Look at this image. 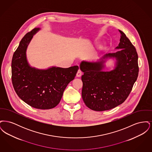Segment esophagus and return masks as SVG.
<instances>
[{
    "label": "esophagus",
    "mask_w": 152,
    "mask_h": 152,
    "mask_svg": "<svg viewBox=\"0 0 152 152\" xmlns=\"http://www.w3.org/2000/svg\"><path fill=\"white\" fill-rule=\"evenodd\" d=\"M82 73H83L81 72V71L79 69L78 71H77V72L76 73V76L78 77H80V76L82 75Z\"/></svg>",
    "instance_id": "34e87169"
}]
</instances>
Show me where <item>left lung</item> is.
I'll list each match as a JSON object with an SVG mask.
<instances>
[{"label": "left lung", "mask_w": 152, "mask_h": 152, "mask_svg": "<svg viewBox=\"0 0 152 152\" xmlns=\"http://www.w3.org/2000/svg\"><path fill=\"white\" fill-rule=\"evenodd\" d=\"M115 53L104 55L96 61H83L80 64L83 81L82 98L89 108L104 111L114 108L127 99L138 75L135 47L123 31ZM108 58L115 59L114 68L103 70Z\"/></svg>", "instance_id": "obj_1"}]
</instances>
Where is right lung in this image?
I'll list each match as a JSON object with an SVG mask.
<instances>
[{"mask_svg": "<svg viewBox=\"0 0 152 152\" xmlns=\"http://www.w3.org/2000/svg\"><path fill=\"white\" fill-rule=\"evenodd\" d=\"M40 29L35 28L23 37L13 55L12 82L23 101L39 109L55 108L60 102L67 85L79 69L76 65L67 68L52 66L42 69L29 65L26 51L33 36Z\"/></svg>", "mask_w": 152, "mask_h": 152, "instance_id": "1", "label": "right lung"}]
</instances>
